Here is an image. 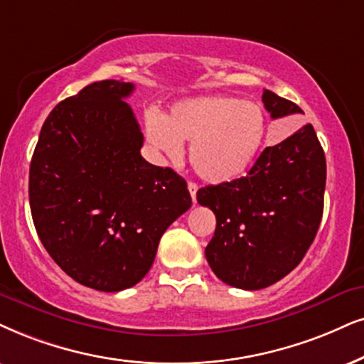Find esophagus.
Instances as JSON below:
<instances>
[{
	"instance_id": "34e87169",
	"label": "esophagus",
	"mask_w": 364,
	"mask_h": 364,
	"mask_svg": "<svg viewBox=\"0 0 364 364\" xmlns=\"http://www.w3.org/2000/svg\"><path fill=\"white\" fill-rule=\"evenodd\" d=\"M188 190H190L193 203H196V190H198V186L195 185V183H188Z\"/></svg>"
}]
</instances>
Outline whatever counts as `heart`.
<instances>
[{
	"label": "heart",
	"instance_id": "obj_1",
	"mask_svg": "<svg viewBox=\"0 0 364 364\" xmlns=\"http://www.w3.org/2000/svg\"><path fill=\"white\" fill-rule=\"evenodd\" d=\"M154 149L174 156L190 142V163L210 185L235 181L259 156L265 137L264 110L233 97H196L174 104L161 122L146 127Z\"/></svg>",
	"mask_w": 364,
	"mask_h": 364
}]
</instances>
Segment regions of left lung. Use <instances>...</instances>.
Here are the masks:
<instances>
[{
  "mask_svg": "<svg viewBox=\"0 0 364 364\" xmlns=\"http://www.w3.org/2000/svg\"><path fill=\"white\" fill-rule=\"evenodd\" d=\"M270 117L302 114L291 100L264 90ZM326 158L314 127L306 124L277 146L265 148L247 176L196 193L216 216L205 248L216 277L259 291L301 264L314 242L324 208Z\"/></svg>",
  "mask_w": 364,
  "mask_h": 364,
  "instance_id": "8db88e82",
  "label": "left lung"
}]
</instances>
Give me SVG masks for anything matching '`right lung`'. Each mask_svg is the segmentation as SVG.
Returning <instances> with one entry per match:
<instances>
[{
    "instance_id": "obj_1",
    "label": "right lung",
    "mask_w": 364,
    "mask_h": 364,
    "mask_svg": "<svg viewBox=\"0 0 364 364\" xmlns=\"http://www.w3.org/2000/svg\"><path fill=\"white\" fill-rule=\"evenodd\" d=\"M134 84L100 80L55 105L30 164V208L41 243L73 280L102 292L149 272L163 233L191 206L186 181L141 156L124 99Z\"/></svg>"
}]
</instances>
